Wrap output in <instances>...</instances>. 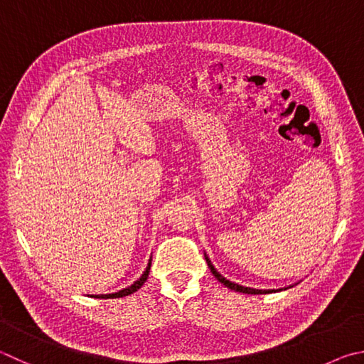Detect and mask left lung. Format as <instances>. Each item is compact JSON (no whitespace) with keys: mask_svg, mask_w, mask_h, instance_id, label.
Instances as JSON below:
<instances>
[{"mask_svg":"<svg viewBox=\"0 0 364 364\" xmlns=\"http://www.w3.org/2000/svg\"><path fill=\"white\" fill-rule=\"evenodd\" d=\"M205 259H207V264H208V267H210V270H211V274H213V275L216 277V280H218V282H221L224 287H228V288H230V289H234V291L245 293V294H267V293H270L269 289H253V288H245V287L237 285V283H232V282L226 280L221 274H218V272H216V269L213 267V264L210 262V259H208L207 256H205Z\"/></svg>","mask_w":364,"mask_h":364,"instance_id":"1","label":"left lung"}]
</instances>
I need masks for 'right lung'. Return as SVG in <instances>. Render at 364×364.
<instances>
[{
	"mask_svg": "<svg viewBox=\"0 0 364 364\" xmlns=\"http://www.w3.org/2000/svg\"><path fill=\"white\" fill-rule=\"evenodd\" d=\"M149 269H151V262L148 264V267H146V270H144L143 272V275L140 277V279H138L134 285H130L129 288H124V289H121V291H117V293H114V294H105V296H94V297H98V299H114V297H124V296H129V294H132V293H135V291H138V289H140L141 287H143V283L146 282V279H148V275H149Z\"/></svg>",
	"mask_w": 364,
	"mask_h": 364,
	"instance_id": "1",
	"label": "right lung"
}]
</instances>
